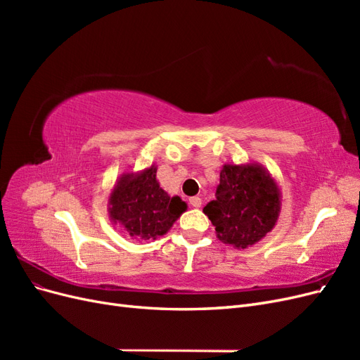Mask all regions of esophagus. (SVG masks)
I'll list each match as a JSON object with an SVG mask.
<instances>
[{
    "label": "esophagus",
    "mask_w": 360,
    "mask_h": 360,
    "mask_svg": "<svg viewBox=\"0 0 360 360\" xmlns=\"http://www.w3.org/2000/svg\"><path fill=\"white\" fill-rule=\"evenodd\" d=\"M189 202H191L192 207H195V209H200L201 204H202V200H201L200 197H192V198L189 200Z\"/></svg>",
    "instance_id": "esophagus-1"
}]
</instances>
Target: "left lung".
<instances>
[{
  "mask_svg": "<svg viewBox=\"0 0 360 360\" xmlns=\"http://www.w3.org/2000/svg\"><path fill=\"white\" fill-rule=\"evenodd\" d=\"M281 198L276 180L263 165L225 163L216 200L207 202L202 212L222 243L246 249L274 230L281 213Z\"/></svg>",
  "mask_w": 360,
  "mask_h": 360,
  "instance_id": "left-lung-1",
  "label": "left lung"
}]
</instances>
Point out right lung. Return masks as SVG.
<instances>
[{"instance_id": "1", "label": "right lung", "mask_w": 360, "mask_h": 360, "mask_svg": "<svg viewBox=\"0 0 360 360\" xmlns=\"http://www.w3.org/2000/svg\"><path fill=\"white\" fill-rule=\"evenodd\" d=\"M158 167L124 171L108 197V213L114 225L136 242L156 240L165 236L188 204L180 197H169L156 179Z\"/></svg>"}]
</instances>
